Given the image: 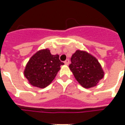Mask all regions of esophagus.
<instances>
[{"label":"esophagus","instance_id":"esophagus-1","mask_svg":"<svg viewBox=\"0 0 125 125\" xmlns=\"http://www.w3.org/2000/svg\"><path fill=\"white\" fill-rule=\"evenodd\" d=\"M64 63H65V65H69V64H70V60H66L65 61V62H64Z\"/></svg>","mask_w":125,"mask_h":125}]
</instances>
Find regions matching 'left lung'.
I'll return each instance as SVG.
<instances>
[{"mask_svg":"<svg viewBox=\"0 0 125 125\" xmlns=\"http://www.w3.org/2000/svg\"><path fill=\"white\" fill-rule=\"evenodd\" d=\"M69 68L78 83L85 88L96 86L104 76L96 57L86 51L76 50L71 57Z\"/></svg>","mask_w":125,"mask_h":125,"instance_id":"1","label":"left lung"}]
</instances>
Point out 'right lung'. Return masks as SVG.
Returning a JSON list of instances; mask_svg holds the SVG:
<instances>
[{"instance_id":"right-lung-1","label":"right lung","mask_w":125,"mask_h":125,"mask_svg":"<svg viewBox=\"0 0 125 125\" xmlns=\"http://www.w3.org/2000/svg\"><path fill=\"white\" fill-rule=\"evenodd\" d=\"M59 55H52L49 49H41L29 59L24 70V76L33 86L44 88L54 80L60 66L64 63Z\"/></svg>"}]
</instances>
